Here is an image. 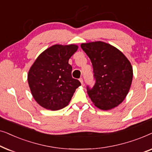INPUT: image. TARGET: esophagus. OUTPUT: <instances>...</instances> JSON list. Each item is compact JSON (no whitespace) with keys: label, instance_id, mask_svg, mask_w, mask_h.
<instances>
[{"label":"esophagus","instance_id":"34e87169","mask_svg":"<svg viewBox=\"0 0 152 152\" xmlns=\"http://www.w3.org/2000/svg\"><path fill=\"white\" fill-rule=\"evenodd\" d=\"M80 82H81V84H84V81H83V79L82 78H80Z\"/></svg>","mask_w":152,"mask_h":152}]
</instances>
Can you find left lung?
<instances>
[{
	"label": "left lung",
	"mask_w": 152,
	"mask_h": 152,
	"mask_svg": "<svg viewBox=\"0 0 152 152\" xmlns=\"http://www.w3.org/2000/svg\"><path fill=\"white\" fill-rule=\"evenodd\" d=\"M90 58L95 85L87 86V93L95 106L110 110L121 104L128 94L133 79L130 61L119 50L102 41L82 43Z\"/></svg>",
	"instance_id": "left-lung-1"
}]
</instances>
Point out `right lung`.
<instances>
[{
	"instance_id": "obj_1",
	"label": "right lung",
	"mask_w": 152,
	"mask_h": 152,
	"mask_svg": "<svg viewBox=\"0 0 152 152\" xmlns=\"http://www.w3.org/2000/svg\"><path fill=\"white\" fill-rule=\"evenodd\" d=\"M77 45L56 44L40 54L28 74V84L35 101L46 109L66 107L81 85L72 77L68 60L77 50Z\"/></svg>"
}]
</instances>
